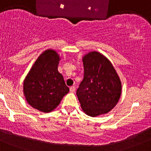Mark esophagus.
<instances>
[{
	"instance_id": "esophagus-1",
	"label": "esophagus",
	"mask_w": 151,
	"mask_h": 151,
	"mask_svg": "<svg viewBox=\"0 0 151 151\" xmlns=\"http://www.w3.org/2000/svg\"><path fill=\"white\" fill-rule=\"evenodd\" d=\"M70 92H72V93L75 92L76 87L75 86H71L70 88Z\"/></svg>"
}]
</instances>
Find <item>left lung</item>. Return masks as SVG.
I'll return each instance as SVG.
<instances>
[{"mask_svg":"<svg viewBox=\"0 0 151 151\" xmlns=\"http://www.w3.org/2000/svg\"><path fill=\"white\" fill-rule=\"evenodd\" d=\"M83 79L76 95L85 113L92 117L108 113L122 94V83L113 65L97 52L83 57Z\"/></svg>","mask_w":151,"mask_h":151,"instance_id":"8db88e82","label":"left lung"}]
</instances>
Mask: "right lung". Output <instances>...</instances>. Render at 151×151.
<instances>
[{
	"label": "right lung",
	"instance_id": "add662e5",
	"mask_svg": "<svg viewBox=\"0 0 151 151\" xmlns=\"http://www.w3.org/2000/svg\"><path fill=\"white\" fill-rule=\"evenodd\" d=\"M60 60L55 51L46 50L38 57L24 81L27 102L43 113L52 111L69 92L63 75L57 70Z\"/></svg>",
	"mask_w": 151,
	"mask_h": 151
}]
</instances>
